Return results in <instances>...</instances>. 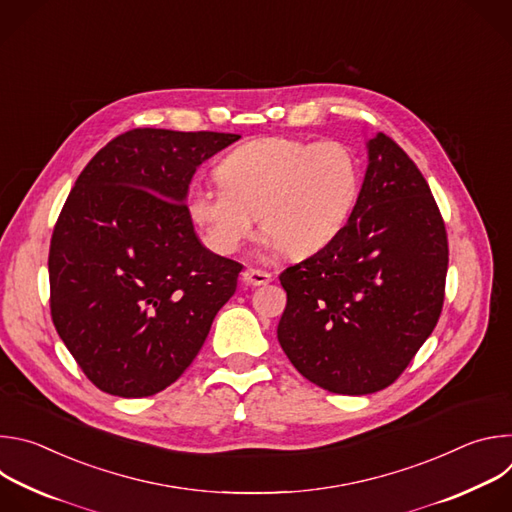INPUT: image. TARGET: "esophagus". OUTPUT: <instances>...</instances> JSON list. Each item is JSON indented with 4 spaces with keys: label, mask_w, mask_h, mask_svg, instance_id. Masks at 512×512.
Wrapping results in <instances>:
<instances>
[{
    "label": "esophagus",
    "mask_w": 512,
    "mask_h": 512,
    "mask_svg": "<svg viewBox=\"0 0 512 512\" xmlns=\"http://www.w3.org/2000/svg\"><path fill=\"white\" fill-rule=\"evenodd\" d=\"M243 281L247 285H265L271 281V273L263 271V269H255V267H247L243 271Z\"/></svg>",
    "instance_id": "1"
}]
</instances>
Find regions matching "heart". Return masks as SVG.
<instances>
[{
	"instance_id": "1",
	"label": "heart",
	"mask_w": 512,
	"mask_h": 512,
	"mask_svg": "<svg viewBox=\"0 0 512 512\" xmlns=\"http://www.w3.org/2000/svg\"><path fill=\"white\" fill-rule=\"evenodd\" d=\"M221 188H194L190 218L216 253H235L259 214L265 245L289 257L328 247L346 227L360 194V168L342 141L261 137L216 166Z\"/></svg>"
}]
</instances>
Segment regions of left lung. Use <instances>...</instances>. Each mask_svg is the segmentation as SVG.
<instances>
[{"label": "left lung", "mask_w": 512, "mask_h": 512, "mask_svg": "<svg viewBox=\"0 0 512 512\" xmlns=\"http://www.w3.org/2000/svg\"><path fill=\"white\" fill-rule=\"evenodd\" d=\"M448 233L415 162L385 133L342 233L281 271L277 340L291 364L338 395L393 385L440 320Z\"/></svg>", "instance_id": "obj_1"}]
</instances>
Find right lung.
I'll return each instance as SVG.
<instances>
[{
    "instance_id": "add662e5",
    "label": "right lung",
    "mask_w": 512,
    "mask_h": 512,
    "mask_svg": "<svg viewBox=\"0 0 512 512\" xmlns=\"http://www.w3.org/2000/svg\"><path fill=\"white\" fill-rule=\"evenodd\" d=\"M239 137L129 129L70 190L50 239V316L97 389L170 387L235 294L243 265L202 247L184 200L196 168Z\"/></svg>"
}]
</instances>
